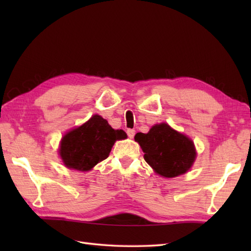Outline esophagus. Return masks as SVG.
I'll use <instances>...</instances> for the list:
<instances>
[{"label": "esophagus", "mask_w": 251, "mask_h": 251, "mask_svg": "<svg viewBox=\"0 0 251 251\" xmlns=\"http://www.w3.org/2000/svg\"><path fill=\"white\" fill-rule=\"evenodd\" d=\"M127 136H128L129 138H134V136H135V134H136V131H135V129H127Z\"/></svg>", "instance_id": "34e87169"}]
</instances>
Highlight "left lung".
I'll return each instance as SVG.
<instances>
[{
  "label": "left lung",
  "instance_id": "1",
  "mask_svg": "<svg viewBox=\"0 0 251 251\" xmlns=\"http://www.w3.org/2000/svg\"><path fill=\"white\" fill-rule=\"evenodd\" d=\"M135 140L145 152L146 162L166 178L185 174L196 156L192 140L165 123L153 126L148 134L138 132Z\"/></svg>",
  "mask_w": 251,
  "mask_h": 251
}]
</instances>
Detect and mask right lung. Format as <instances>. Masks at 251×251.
I'll use <instances>...</instances> for the list:
<instances>
[{
  "instance_id": "add662e5",
  "label": "right lung",
  "mask_w": 251,
  "mask_h": 251,
  "mask_svg": "<svg viewBox=\"0 0 251 251\" xmlns=\"http://www.w3.org/2000/svg\"><path fill=\"white\" fill-rule=\"evenodd\" d=\"M126 137L124 130H115L102 117L94 115L62 138L59 153L67 167L86 172L109 156L116 140Z\"/></svg>"
}]
</instances>
